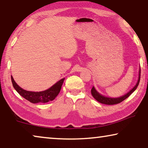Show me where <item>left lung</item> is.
<instances>
[{"label":"left lung","instance_id":"8db88e82","mask_svg":"<svg viewBox=\"0 0 148 148\" xmlns=\"http://www.w3.org/2000/svg\"><path fill=\"white\" fill-rule=\"evenodd\" d=\"M140 79V67L139 69L138 78L136 85H135V86L133 87V88H132L128 92H127L126 94L123 95V96L119 97H116V98H112V97H108L104 96V95L99 93V92L97 91L96 89L95 88V87H92V88L91 89V95H92V96L94 97V99L95 100H97V101L99 102H100V103L107 104V105H114V104H119L121 102L123 101L125 99L128 98L130 95H131L132 92H133L136 89L137 87L139 84Z\"/></svg>","mask_w":148,"mask_h":148}]
</instances>
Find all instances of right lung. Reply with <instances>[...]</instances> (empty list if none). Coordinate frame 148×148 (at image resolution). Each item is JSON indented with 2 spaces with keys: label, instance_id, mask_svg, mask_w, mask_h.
Here are the masks:
<instances>
[{
  "label": "right lung",
  "instance_id": "1",
  "mask_svg": "<svg viewBox=\"0 0 148 148\" xmlns=\"http://www.w3.org/2000/svg\"><path fill=\"white\" fill-rule=\"evenodd\" d=\"M12 82L13 84L14 88L18 93L25 99L27 101L32 102V103H46L49 101H52L56 98V97L59 95L60 91H61L62 85L63 84L64 78H62L58 81L57 83L53 85L49 89L42 91L34 92L26 91L22 89L14 81L13 77L11 76Z\"/></svg>",
  "mask_w": 148,
  "mask_h": 148
}]
</instances>
